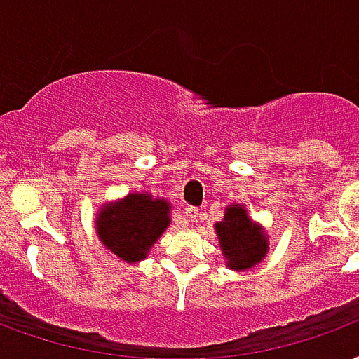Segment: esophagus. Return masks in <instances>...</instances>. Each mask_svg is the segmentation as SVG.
<instances>
[{
  "label": "esophagus",
  "instance_id": "34e87169",
  "mask_svg": "<svg viewBox=\"0 0 359 359\" xmlns=\"http://www.w3.org/2000/svg\"><path fill=\"white\" fill-rule=\"evenodd\" d=\"M198 217H200V211H198L196 207H188L187 213H184L187 222H198Z\"/></svg>",
  "mask_w": 359,
  "mask_h": 359
}]
</instances>
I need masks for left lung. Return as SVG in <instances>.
Returning <instances> with one entry per match:
<instances>
[{
  "instance_id": "1",
  "label": "left lung",
  "mask_w": 359,
  "mask_h": 359,
  "mask_svg": "<svg viewBox=\"0 0 359 359\" xmlns=\"http://www.w3.org/2000/svg\"><path fill=\"white\" fill-rule=\"evenodd\" d=\"M220 249L232 270H249L266 257L268 238L262 228L249 219L240 203L226 207L224 219L215 224Z\"/></svg>"
}]
</instances>
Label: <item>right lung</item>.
<instances>
[{"label":"right lung","instance_id":"1","mask_svg":"<svg viewBox=\"0 0 359 359\" xmlns=\"http://www.w3.org/2000/svg\"><path fill=\"white\" fill-rule=\"evenodd\" d=\"M169 201L150 194H129L98 209V240L121 261L139 262L169 226Z\"/></svg>","mask_w":359,"mask_h":359}]
</instances>
